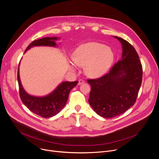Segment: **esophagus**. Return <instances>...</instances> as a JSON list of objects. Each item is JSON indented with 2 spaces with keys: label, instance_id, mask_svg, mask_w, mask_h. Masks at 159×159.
<instances>
[{
  "label": "esophagus",
  "instance_id": "1",
  "mask_svg": "<svg viewBox=\"0 0 159 159\" xmlns=\"http://www.w3.org/2000/svg\"><path fill=\"white\" fill-rule=\"evenodd\" d=\"M84 80H82V79H80L79 80V83H78V84L79 85H80L81 84H82V83H84Z\"/></svg>",
  "mask_w": 159,
  "mask_h": 159
}]
</instances>
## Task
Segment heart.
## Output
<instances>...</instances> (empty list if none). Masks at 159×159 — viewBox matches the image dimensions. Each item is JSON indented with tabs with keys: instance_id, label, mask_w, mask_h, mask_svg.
Wrapping results in <instances>:
<instances>
[{
	"instance_id": "1",
	"label": "heart",
	"mask_w": 159,
	"mask_h": 159,
	"mask_svg": "<svg viewBox=\"0 0 159 159\" xmlns=\"http://www.w3.org/2000/svg\"><path fill=\"white\" fill-rule=\"evenodd\" d=\"M112 50L105 45L91 42L82 44L75 50L73 59L75 64L79 66H86L85 71L89 77H101L109 70L113 61ZM71 64L70 68H76Z\"/></svg>"
}]
</instances>
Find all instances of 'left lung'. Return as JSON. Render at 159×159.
Listing matches in <instances>:
<instances>
[{"instance_id": "8db88e82", "label": "left lung", "mask_w": 159, "mask_h": 159, "mask_svg": "<svg viewBox=\"0 0 159 159\" xmlns=\"http://www.w3.org/2000/svg\"><path fill=\"white\" fill-rule=\"evenodd\" d=\"M122 45V57L103 76L88 79L91 85L88 102L105 118L119 116L134 105L143 80L139 56L130 43L115 37Z\"/></svg>"}]
</instances>
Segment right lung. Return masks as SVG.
Returning <instances> with one entry per match:
<instances>
[{"label": "right lung", "instance_id": "right-lung-1", "mask_svg": "<svg viewBox=\"0 0 159 159\" xmlns=\"http://www.w3.org/2000/svg\"><path fill=\"white\" fill-rule=\"evenodd\" d=\"M55 40H57V37H45L33 41L25 50V52L33 46H55ZM17 80L22 102L31 111L44 118L52 117L61 111L68 101L71 89L79 82L78 81L63 82L51 94L44 97H37L28 95L23 89L19 77V68H18Z\"/></svg>", "mask_w": 159, "mask_h": 159}]
</instances>
